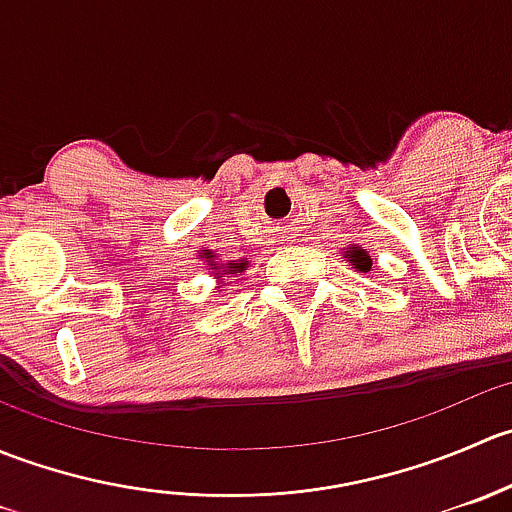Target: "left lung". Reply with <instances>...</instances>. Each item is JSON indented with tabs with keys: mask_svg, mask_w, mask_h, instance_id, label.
Instances as JSON below:
<instances>
[{
	"mask_svg": "<svg viewBox=\"0 0 512 512\" xmlns=\"http://www.w3.org/2000/svg\"><path fill=\"white\" fill-rule=\"evenodd\" d=\"M352 262L356 265V270H361V272H369V267H371V260L369 257H366V252L364 250H352Z\"/></svg>",
	"mask_w": 512,
	"mask_h": 512,
	"instance_id": "1",
	"label": "left lung"
}]
</instances>
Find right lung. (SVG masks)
Listing matches in <instances>:
<instances>
[{
    "label": "right lung",
    "instance_id": "add662e5",
    "mask_svg": "<svg viewBox=\"0 0 512 512\" xmlns=\"http://www.w3.org/2000/svg\"><path fill=\"white\" fill-rule=\"evenodd\" d=\"M208 257H210V252H208ZM240 267H242V262L237 267H230V270H223V275H227V272H237V270H240Z\"/></svg>",
    "mask_w": 512,
    "mask_h": 512
}]
</instances>
